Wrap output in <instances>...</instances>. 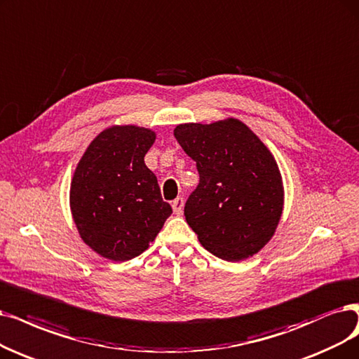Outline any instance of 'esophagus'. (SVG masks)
I'll return each instance as SVG.
<instances>
[{
    "mask_svg": "<svg viewBox=\"0 0 359 359\" xmlns=\"http://www.w3.org/2000/svg\"><path fill=\"white\" fill-rule=\"evenodd\" d=\"M172 209H174L175 215H181L182 209H184V198L182 197H177L174 202H172Z\"/></svg>",
    "mask_w": 359,
    "mask_h": 359,
    "instance_id": "obj_1",
    "label": "esophagus"
}]
</instances>
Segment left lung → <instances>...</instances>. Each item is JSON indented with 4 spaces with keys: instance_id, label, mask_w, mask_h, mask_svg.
I'll return each instance as SVG.
<instances>
[{
    "instance_id": "1",
    "label": "left lung",
    "mask_w": 359,
    "mask_h": 359,
    "mask_svg": "<svg viewBox=\"0 0 359 359\" xmlns=\"http://www.w3.org/2000/svg\"><path fill=\"white\" fill-rule=\"evenodd\" d=\"M174 135L198 170L184 208L198 241L229 262L259 252L283 212L281 174L271 151L237 119L178 125Z\"/></svg>"
}]
</instances>
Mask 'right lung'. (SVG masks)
I'll list each match as a JSON object with an SVG mask.
<instances>
[{"mask_svg": "<svg viewBox=\"0 0 359 359\" xmlns=\"http://www.w3.org/2000/svg\"><path fill=\"white\" fill-rule=\"evenodd\" d=\"M156 134L134 125L113 126L91 142L70 185V209L87 245L110 261L144 252L170 217L144 156Z\"/></svg>", "mask_w": 359, "mask_h": 359, "instance_id": "add662e5", "label": "right lung"}]
</instances>
